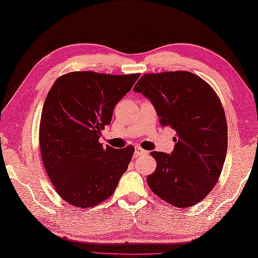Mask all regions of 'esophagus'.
Segmentation results:
<instances>
[{
	"label": "esophagus",
	"mask_w": 258,
	"mask_h": 258,
	"mask_svg": "<svg viewBox=\"0 0 258 258\" xmlns=\"http://www.w3.org/2000/svg\"><path fill=\"white\" fill-rule=\"evenodd\" d=\"M148 151H145L141 147H135V156H142V154H147Z\"/></svg>",
	"instance_id": "1"
}]
</instances>
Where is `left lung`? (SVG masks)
<instances>
[{"mask_svg": "<svg viewBox=\"0 0 258 258\" xmlns=\"http://www.w3.org/2000/svg\"><path fill=\"white\" fill-rule=\"evenodd\" d=\"M134 91L151 100L162 126L176 131L171 154L151 152L157 168L147 177L150 189L172 207H193L213 189L226 159L221 100L208 82L187 71L145 73Z\"/></svg>", "mask_w": 258, "mask_h": 258, "instance_id": "1", "label": "left lung"}]
</instances>
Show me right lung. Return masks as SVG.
Segmentation results:
<instances>
[{"label":"right lung","instance_id":"1","mask_svg":"<svg viewBox=\"0 0 258 258\" xmlns=\"http://www.w3.org/2000/svg\"><path fill=\"white\" fill-rule=\"evenodd\" d=\"M139 77L76 71L50 88L39 124L41 159L56 193L73 207L92 208L109 199L127 169L134 147H102L99 139Z\"/></svg>","mask_w":258,"mask_h":258}]
</instances>
